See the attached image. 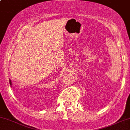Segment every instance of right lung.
Segmentation results:
<instances>
[{"label":"right lung","instance_id":"obj_1","mask_svg":"<svg viewBox=\"0 0 130 130\" xmlns=\"http://www.w3.org/2000/svg\"><path fill=\"white\" fill-rule=\"evenodd\" d=\"M9 82H10V85H11V84H12V82H11V81L10 80V81H9Z\"/></svg>","mask_w":130,"mask_h":130}]
</instances>
